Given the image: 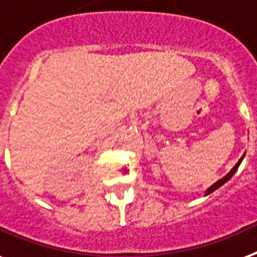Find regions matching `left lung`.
<instances>
[{"label":"left lung","mask_w":257,"mask_h":257,"mask_svg":"<svg viewBox=\"0 0 257 257\" xmlns=\"http://www.w3.org/2000/svg\"><path fill=\"white\" fill-rule=\"evenodd\" d=\"M242 159H244V156H242L241 159L238 160L237 163H236V166H234V167H233L232 170H230V171H229L228 174H226V175L224 176V178H221L220 181H217V182H215V183H214V185H211L210 187H209V189L206 190V194H205V195H209V194H211V193H213V191H215V190H217V189H220V187H221V186H222V185H225V183H226V182H228L229 179H230V178H232L233 175H234V172L237 171L238 166L241 164Z\"/></svg>","instance_id":"left-lung-1"}]
</instances>
